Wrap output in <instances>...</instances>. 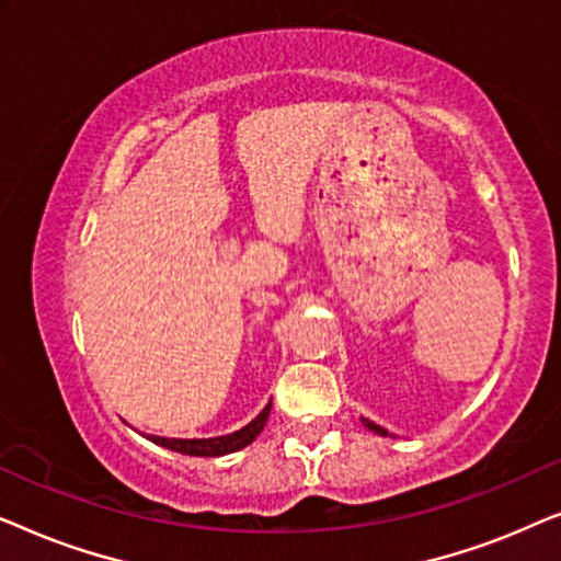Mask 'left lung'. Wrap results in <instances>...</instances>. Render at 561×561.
Segmentation results:
<instances>
[{"instance_id": "8db88e82", "label": "left lung", "mask_w": 561, "mask_h": 561, "mask_svg": "<svg viewBox=\"0 0 561 561\" xmlns=\"http://www.w3.org/2000/svg\"><path fill=\"white\" fill-rule=\"evenodd\" d=\"M363 424H365L367 428H370V432H375V434H378V436H388V432H386V428H382V426H378V424H373V421H370V419H363Z\"/></svg>"}]
</instances>
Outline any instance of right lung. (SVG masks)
<instances>
[{
  "label": "right lung",
  "instance_id": "add662e5",
  "mask_svg": "<svg viewBox=\"0 0 561 561\" xmlns=\"http://www.w3.org/2000/svg\"><path fill=\"white\" fill-rule=\"evenodd\" d=\"M271 405H273V401L267 403L248 426H242L240 432H232L225 436H211V439H165V436H148V439L152 444H158V447H165V449L179 451V455H188V457L232 455V451H240L248 447V444L257 439V434L263 432L267 416H271Z\"/></svg>",
  "mask_w": 561,
  "mask_h": 561
}]
</instances>
